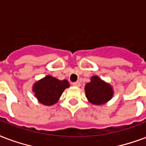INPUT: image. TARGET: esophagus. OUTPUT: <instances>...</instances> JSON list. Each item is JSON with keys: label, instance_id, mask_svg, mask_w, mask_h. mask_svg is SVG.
<instances>
[{"label": "esophagus", "instance_id": "1", "mask_svg": "<svg viewBox=\"0 0 146 146\" xmlns=\"http://www.w3.org/2000/svg\"><path fill=\"white\" fill-rule=\"evenodd\" d=\"M72 85L74 86H77V87H79L80 86V83H79V81H77V82H75V83H72Z\"/></svg>", "mask_w": 146, "mask_h": 146}]
</instances>
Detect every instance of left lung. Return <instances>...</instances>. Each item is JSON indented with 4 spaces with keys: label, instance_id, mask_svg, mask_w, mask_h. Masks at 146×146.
I'll return each instance as SVG.
<instances>
[{
    "label": "left lung",
    "instance_id": "8db88e82",
    "mask_svg": "<svg viewBox=\"0 0 146 146\" xmlns=\"http://www.w3.org/2000/svg\"><path fill=\"white\" fill-rule=\"evenodd\" d=\"M84 89L88 101L94 105L105 104L113 97L112 86L98 76H92L90 82L86 83Z\"/></svg>",
    "mask_w": 146,
    "mask_h": 146
}]
</instances>
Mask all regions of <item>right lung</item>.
I'll use <instances>...</instances> for the list:
<instances>
[{"label": "right lung", "mask_w": 146, "mask_h": 146, "mask_svg": "<svg viewBox=\"0 0 146 146\" xmlns=\"http://www.w3.org/2000/svg\"><path fill=\"white\" fill-rule=\"evenodd\" d=\"M69 86L70 84L66 79L59 80L51 75H47L34 83L33 91L40 103L52 106L59 101L64 90Z\"/></svg>", "instance_id": "add662e5"}]
</instances>
